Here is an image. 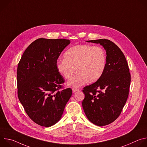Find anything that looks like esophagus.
Here are the masks:
<instances>
[{"label":"esophagus","mask_w":147,"mask_h":147,"mask_svg":"<svg viewBox=\"0 0 147 147\" xmlns=\"http://www.w3.org/2000/svg\"><path fill=\"white\" fill-rule=\"evenodd\" d=\"M72 90H73V92L74 93V92H76V91H78L79 90H78V88H72Z\"/></svg>","instance_id":"obj_1"}]
</instances>
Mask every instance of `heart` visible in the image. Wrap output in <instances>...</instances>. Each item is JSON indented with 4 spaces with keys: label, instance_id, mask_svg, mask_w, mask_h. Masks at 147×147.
Here are the masks:
<instances>
[{
    "label": "heart",
    "instance_id": "1",
    "mask_svg": "<svg viewBox=\"0 0 147 147\" xmlns=\"http://www.w3.org/2000/svg\"><path fill=\"white\" fill-rule=\"evenodd\" d=\"M107 55L99 46L78 45L69 49L64 53V59L56 62V69L66 80L72 76L75 69L76 74L67 82L71 87H79L88 81L99 80L105 70Z\"/></svg>",
    "mask_w": 147,
    "mask_h": 147
}]
</instances>
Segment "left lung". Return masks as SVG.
Here are the masks:
<instances>
[{"instance_id":"8db88e82","label":"left lung","mask_w":147,"mask_h":147,"mask_svg":"<svg viewBox=\"0 0 147 147\" xmlns=\"http://www.w3.org/2000/svg\"><path fill=\"white\" fill-rule=\"evenodd\" d=\"M87 42L103 47L107 52V66L99 80L83 88L85 98L82 105L91 123L103 126L120 116L129 96L131 75L123 53L113 42L106 39Z\"/></svg>"}]
</instances>
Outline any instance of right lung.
Here are the masks:
<instances>
[{"mask_svg": "<svg viewBox=\"0 0 147 147\" xmlns=\"http://www.w3.org/2000/svg\"><path fill=\"white\" fill-rule=\"evenodd\" d=\"M70 41L66 39L39 38L24 51L17 67V94L30 118L41 126L51 127L61 117L72 95L63 89L65 79L56 65Z\"/></svg>", "mask_w": 147, "mask_h": 147, "instance_id": "right-lung-1", "label": "right lung"}]
</instances>
